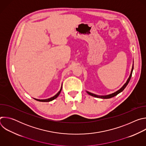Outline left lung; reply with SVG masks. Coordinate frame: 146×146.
<instances>
[{
  "mask_svg": "<svg viewBox=\"0 0 146 146\" xmlns=\"http://www.w3.org/2000/svg\"><path fill=\"white\" fill-rule=\"evenodd\" d=\"M133 69V66H132V70H131V74H130V76H129L128 79L127 80V82H126L125 83V84H124L119 90H118L117 91H116V92H114V93H113V94H110V95H105V96L96 95H95V94H92V93H91V92H88V91H87V92L90 95H91V96H94V97H96V98H102V99H109V98H113V97H114V96L117 95L118 94H119L120 92H121L125 88V87H127V86L128 84V83H129V81H130V80H131V77H132V74Z\"/></svg>",
  "mask_w": 146,
  "mask_h": 146,
  "instance_id": "left-lung-1",
  "label": "left lung"
}]
</instances>
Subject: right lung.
Here are the masks:
<instances>
[{
	"mask_svg": "<svg viewBox=\"0 0 146 146\" xmlns=\"http://www.w3.org/2000/svg\"><path fill=\"white\" fill-rule=\"evenodd\" d=\"M62 87H61V88H60V91H59L55 96H54L53 97H51V98H48V99H41V100H40V99H35L36 100H37V101H39V102H47L52 101V100H53L54 99H56V98L59 96V95L60 94V91H61V90H62Z\"/></svg>",
	"mask_w": 146,
	"mask_h": 146,
	"instance_id": "1",
	"label": "right lung"
}]
</instances>
